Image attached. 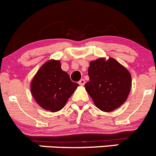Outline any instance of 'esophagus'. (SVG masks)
<instances>
[{
  "instance_id": "esophagus-1",
  "label": "esophagus",
  "mask_w": 156,
  "mask_h": 156,
  "mask_svg": "<svg viewBox=\"0 0 156 156\" xmlns=\"http://www.w3.org/2000/svg\"><path fill=\"white\" fill-rule=\"evenodd\" d=\"M85 79H83V78H82V79H81L79 81H78V84H79L80 85H85Z\"/></svg>"
}]
</instances>
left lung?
Returning <instances> with one entry per match:
<instances>
[{
  "instance_id": "obj_1",
  "label": "left lung",
  "mask_w": 156,
  "mask_h": 156,
  "mask_svg": "<svg viewBox=\"0 0 156 156\" xmlns=\"http://www.w3.org/2000/svg\"><path fill=\"white\" fill-rule=\"evenodd\" d=\"M90 81L85 85L96 107L111 112L127 99L131 88V76L123 66L113 58H99L90 62Z\"/></svg>"
}]
</instances>
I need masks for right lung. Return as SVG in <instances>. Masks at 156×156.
<instances>
[{
	"instance_id": "add662e5",
	"label": "right lung",
	"mask_w": 156,
	"mask_h": 156,
	"mask_svg": "<svg viewBox=\"0 0 156 156\" xmlns=\"http://www.w3.org/2000/svg\"><path fill=\"white\" fill-rule=\"evenodd\" d=\"M77 86L78 84L61 69L60 61L51 60L37 71L31 83V92L42 108L57 112L64 107Z\"/></svg>"
}]
</instances>
